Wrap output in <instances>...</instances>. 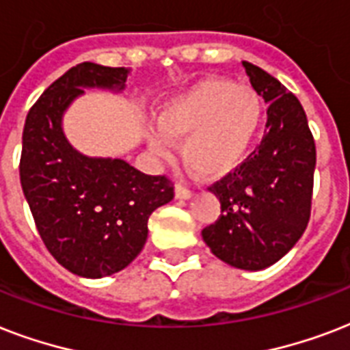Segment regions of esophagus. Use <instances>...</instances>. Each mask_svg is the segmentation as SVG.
<instances>
[{"mask_svg": "<svg viewBox=\"0 0 350 350\" xmlns=\"http://www.w3.org/2000/svg\"><path fill=\"white\" fill-rule=\"evenodd\" d=\"M176 198H180V200H189V198H192V191L191 189H187L185 185L178 183V185H176Z\"/></svg>", "mask_w": 350, "mask_h": 350, "instance_id": "34e87169", "label": "esophagus"}]
</instances>
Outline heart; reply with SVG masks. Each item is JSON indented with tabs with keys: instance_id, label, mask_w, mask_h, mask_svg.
<instances>
[{
	"instance_id": "heart-1",
	"label": "heart",
	"mask_w": 350,
	"mask_h": 350,
	"mask_svg": "<svg viewBox=\"0 0 350 350\" xmlns=\"http://www.w3.org/2000/svg\"><path fill=\"white\" fill-rule=\"evenodd\" d=\"M263 120L256 90L230 79L207 78L170 98L158 114L161 134L148 145L167 158L170 142H181V158L200 180H219L243 163Z\"/></svg>"
}]
</instances>
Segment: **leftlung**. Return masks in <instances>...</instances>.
<instances>
[{
    "instance_id": "8db88e82",
    "label": "left lung",
    "mask_w": 350,
    "mask_h": 350,
    "mask_svg": "<svg viewBox=\"0 0 350 350\" xmlns=\"http://www.w3.org/2000/svg\"><path fill=\"white\" fill-rule=\"evenodd\" d=\"M243 67L269 103L265 134L238 169L208 187L221 214L202 236L225 263L261 271L282 260L309 225L316 145L298 98L263 68Z\"/></svg>"
}]
</instances>
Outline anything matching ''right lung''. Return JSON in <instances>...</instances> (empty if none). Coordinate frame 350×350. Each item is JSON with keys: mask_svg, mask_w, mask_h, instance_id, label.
Returning <instances> with one entry per match:
<instances>
[{"mask_svg": "<svg viewBox=\"0 0 350 350\" xmlns=\"http://www.w3.org/2000/svg\"><path fill=\"white\" fill-rule=\"evenodd\" d=\"M125 67L79 63L40 96L27 114L19 180L43 243L59 265L83 278L125 269L147 241L148 218L174 198L167 176L123 159L87 158L63 134L67 107L85 87L123 89Z\"/></svg>", "mask_w": 350, "mask_h": 350, "instance_id": "obj_1", "label": "right lung"}]
</instances>
